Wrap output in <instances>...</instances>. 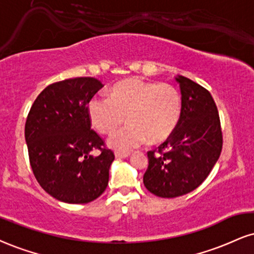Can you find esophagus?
Returning <instances> with one entry per match:
<instances>
[{
    "label": "esophagus",
    "mask_w": 254,
    "mask_h": 254,
    "mask_svg": "<svg viewBox=\"0 0 254 254\" xmlns=\"http://www.w3.org/2000/svg\"><path fill=\"white\" fill-rule=\"evenodd\" d=\"M115 156L117 158H127L130 156V152H121V151H116Z\"/></svg>",
    "instance_id": "34e87169"
}]
</instances>
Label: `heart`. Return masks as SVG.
Masks as SVG:
<instances>
[{
    "instance_id": "1",
    "label": "heart",
    "mask_w": 254,
    "mask_h": 254,
    "mask_svg": "<svg viewBox=\"0 0 254 254\" xmlns=\"http://www.w3.org/2000/svg\"><path fill=\"white\" fill-rule=\"evenodd\" d=\"M182 112V98L170 84L129 78L112 87L110 98L96 96L88 103L93 127L110 133L125 121L127 125L116 131L109 144L119 151H130L148 139L161 143L173 135Z\"/></svg>"
}]
</instances>
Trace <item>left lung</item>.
<instances>
[{
    "instance_id": "obj_1",
    "label": "left lung",
    "mask_w": 254,
    "mask_h": 254,
    "mask_svg": "<svg viewBox=\"0 0 254 254\" xmlns=\"http://www.w3.org/2000/svg\"><path fill=\"white\" fill-rule=\"evenodd\" d=\"M182 112L172 136L148 151L149 166L143 176L145 188L160 197L190 193L202 183L219 160L222 131L209 91L179 75Z\"/></svg>"
}]
</instances>
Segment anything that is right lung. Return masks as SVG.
<instances>
[{"label": "right lung", "instance_id": "add662e5", "mask_svg": "<svg viewBox=\"0 0 254 254\" xmlns=\"http://www.w3.org/2000/svg\"><path fill=\"white\" fill-rule=\"evenodd\" d=\"M104 86L96 78L66 79L36 97L24 127L36 181L51 196L87 203L104 193L115 155L91 129L88 103ZM99 150L93 157L90 152Z\"/></svg>", "mask_w": 254, "mask_h": 254}]
</instances>
